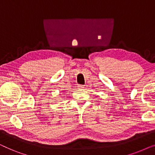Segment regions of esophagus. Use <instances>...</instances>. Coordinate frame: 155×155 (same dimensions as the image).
<instances>
[{"label": "esophagus", "mask_w": 155, "mask_h": 155, "mask_svg": "<svg viewBox=\"0 0 155 155\" xmlns=\"http://www.w3.org/2000/svg\"><path fill=\"white\" fill-rule=\"evenodd\" d=\"M78 87L79 89H83L84 87V85H82V84H78Z\"/></svg>", "instance_id": "34e87169"}]
</instances>
